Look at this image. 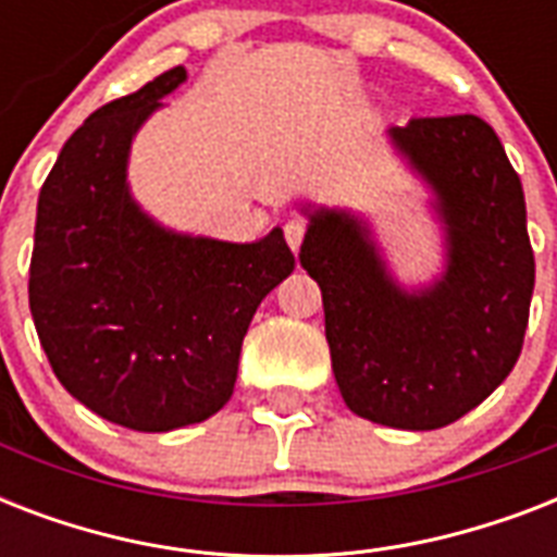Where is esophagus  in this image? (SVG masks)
Here are the masks:
<instances>
[{
  "instance_id": "1",
  "label": "esophagus",
  "mask_w": 557,
  "mask_h": 557,
  "mask_svg": "<svg viewBox=\"0 0 557 557\" xmlns=\"http://www.w3.org/2000/svg\"><path fill=\"white\" fill-rule=\"evenodd\" d=\"M283 234H286V243L292 245V251H297V248H300V243H304L306 222H304V219L292 216L286 225H283Z\"/></svg>"
}]
</instances>
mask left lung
I'll list each match as a JSON object with an SVG mask.
<instances>
[{
  "mask_svg": "<svg viewBox=\"0 0 557 557\" xmlns=\"http://www.w3.org/2000/svg\"><path fill=\"white\" fill-rule=\"evenodd\" d=\"M398 159L431 190L445 265L401 286L352 210L312 208L300 265L321 286L332 372L361 419L401 431L457 422L518 364L535 288L527 199L483 117L389 126Z\"/></svg>",
  "mask_w": 557,
  "mask_h": 557,
  "instance_id": "8db88e82",
  "label": "left lung"
}]
</instances>
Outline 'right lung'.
Masks as SVG:
<instances>
[{
	"label": "right lung",
	"mask_w": 557,
	"mask_h": 557,
	"mask_svg": "<svg viewBox=\"0 0 557 557\" xmlns=\"http://www.w3.org/2000/svg\"><path fill=\"white\" fill-rule=\"evenodd\" d=\"M185 81L176 65L86 117L39 190L30 253V318L60 384L144 433L225 407L257 306L295 271L283 227L225 243L170 231L135 201L133 138Z\"/></svg>",
	"instance_id": "add662e5"
}]
</instances>
